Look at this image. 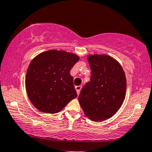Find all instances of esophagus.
<instances>
[{
    "instance_id": "esophagus-1",
    "label": "esophagus",
    "mask_w": 152,
    "mask_h": 152,
    "mask_svg": "<svg viewBox=\"0 0 152 152\" xmlns=\"http://www.w3.org/2000/svg\"><path fill=\"white\" fill-rule=\"evenodd\" d=\"M81 85H79V86H76V87H75V89H76V92H77V95H79V93H80V91H81Z\"/></svg>"
}]
</instances>
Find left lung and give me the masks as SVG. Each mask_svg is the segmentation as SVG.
I'll list each match as a JSON object with an SVG mask.
<instances>
[{
    "instance_id": "8db88e82",
    "label": "left lung",
    "mask_w": 152,
    "mask_h": 152,
    "mask_svg": "<svg viewBox=\"0 0 152 152\" xmlns=\"http://www.w3.org/2000/svg\"><path fill=\"white\" fill-rule=\"evenodd\" d=\"M92 74L81 89L79 101L92 121H104L122 106L126 95L125 73L119 62L107 55H89Z\"/></svg>"
}]
</instances>
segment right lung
<instances>
[{
  "label": "right lung",
  "instance_id": "obj_1",
  "mask_svg": "<svg viewBox=\"0 0 152 152\" xmlns=\"http://www.w3.org/2000/svg\"><path fill=\"white\" fill-rule=\"evenodd\" d=\"M79 60L76 54L52 49L30 62L25 77L27 94L41 112L55 114L77 97L71 69Z\"/></svg>",
  "mask_w": 152,
  "mask_h": 152
}]
</instances>
